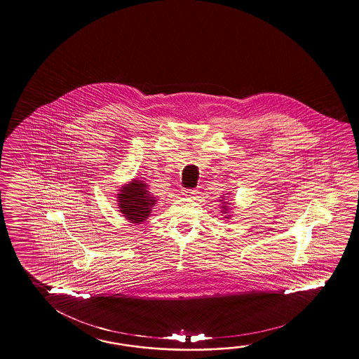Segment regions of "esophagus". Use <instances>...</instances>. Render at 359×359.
I'll return each instance as SVG.
<instances>
[{"label": "esophagus", "mask_w": 359, "mask_h": 359, "mask_svg": "<svg viewBox=\"0 0 359 359\" xmlns=\"http://www.w3.org/2000/svg\"><path fill=\"white\" fill-rule=\"evenodd\" d=\"M196 190H193V189H182V194L184 195V196H187V198H193V196H195L196 195Z\"/></svg>", "instance_id": "1"}]
</instances>
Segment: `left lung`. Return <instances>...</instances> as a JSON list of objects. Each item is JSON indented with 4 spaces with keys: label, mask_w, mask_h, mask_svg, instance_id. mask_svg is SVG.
Instances as JSON below:
<instances>
[{
    "label": "left lung",
    "mask_w": 359,
    "mask_h": 359,
    "mask_svg": "<svg viewBox=\"0 0 359 359\" xmlns=\"http://www.w3.org/2000/svg\"><path fill=\"white\" fill-rule=\"evenodd\" d=\"M229 194V193H228ZM222 198V200H219L220 203H222V210L220 212H223V214H225V219H229L231 215H229L228 212H229V205L230 203L229 201H225V198L224 196H220Z\"/></svg>",
    "instance_id": "left-lung-1"
}]
</instances>
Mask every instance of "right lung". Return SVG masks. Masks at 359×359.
I'll list each match as a JSON object with an SVG mask.
<instances>
[{
  "label": "right lung",
  "instance_id": "add662e5",
  "mask_svg": "<svg viewBox=\"0 0 359 359\" xmlns=\"http://www.w3.org/2000/svg\"><path fill=\"white\" fill-rule=\"evenodd\" d=\"M118 212L130 220V223L142 224L150 215L155 198L150 194L147 182L134 179L118 190Z\"/></svg>",
  "mask_w": 359,
  "mask_h": 359
}]
</instances>
